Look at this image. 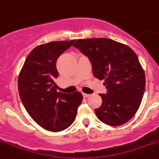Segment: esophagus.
<instances>
[{"label":"esophagus","mask_w":159,"mask_h":159,"mask_svg":"<svg viewBox=\"0 0 159 159\" xmlns=\"http://www.w3.org/2000/svg\"><path fill=\"white\" fill-rule=\"evenodd\" d=\"M82 95H83V96H84V98H87V97H89V96H90L89 94H86V93H82Z\"/></svg>","instance_id":"1"}]
</instances>
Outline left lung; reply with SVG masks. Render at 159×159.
Segmentation results:
<instances>
[{
  "instance_id": "8db88e82",
  "label": "left lung",
  "mask_w": 159,
  "mask_h": 159,
  "mask_svg": "<svg viewBox=\"0 0 159 159\" xmlns=\"http://www.w3.org/2000/svg\"><path fill=\"white\" fill-rule=\"evenodd\" d=\"M87 56L94 77L104 80L107 94H100L103 103L95 110L98 118L111 126L129 121L141 103L145 74L132 48L108 38L77 40L73 44Z\"/></svg>"
}]
</instances>
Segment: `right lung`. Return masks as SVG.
Masks as SVG:
<instances>
[{"label": "right lung", "mask_w": 159, "mask_h": 159, "mask_svg": "<svg viewBox=\"0 0 159 159\" xmlns=\"http://www.w3.org/2000/svg\"><path fill=\"white\" fill-rule=\"evenodd\" d=\"M75 42L52 41L37 46L26 57L18 78L21 101L30 116L43 129L52 132L66 129L75 120L83 100L80 92H57L56 61Z\"/></svg>", "instance_id": "1"}]
</instances>
